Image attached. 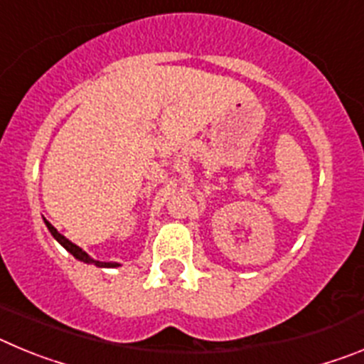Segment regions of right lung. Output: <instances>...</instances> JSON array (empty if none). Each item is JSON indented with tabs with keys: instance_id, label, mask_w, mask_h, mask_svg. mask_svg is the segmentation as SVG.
Here are the masks:
<instances>
[{
	"instance_id": "1",
	"label": "right lung",
	"mask_w": 364,
	"mask_h": 364,
	"mask_svg": "<svg viewBox=\"0 0 364 364\" xmlns=\"http://www.w3.org/2000/svg\"><path fill=\"white\" fill-rule=\"evenodd\" d=\"M43 222H45V226H47V230L50 231V235H53L54 239H56L58 242H60L63 247H65L67 252H69L70 255L74 257V259L82 260V262H85V264H95V266H98V268H118V266H122V264H118V262H102V260L92 259V257L89 255V253L83 252L82 247L76 246V244H74V242H70V240L67 239V237H63V235L60 233V231H58L56 228H54L49 220H45V218H43Z\"/></svg>"
}]
</instances>
